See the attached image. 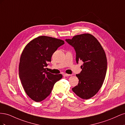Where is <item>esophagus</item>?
<instances>
[{
    "instance_id": "obj_1",
    "label": "esophagus",
    "mask_w": 125,
    "mask_h": 125,
    "mask_svg": "<svg viewBox=\"0 0 125 125\" xmlns=\"http://www.w3.org/2000/svg\"><path fill=\"white\" fill-rule=\"evenodd\" d=\"M63 77H69V76H70V75H71V74H70L63 73Z\"/></svg>"
}]
</instances>
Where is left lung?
<instances>
[{
    "mask_svg": "<svg viewBox=\"0 0 125 125\" xmlns=\"http://www.w3.org/2000/svg\"><path fill=\"white\" fill-rule=\"evenodd\" d=\"M67 42L73 47L76 52V62H83L82 70L76 74L78 85L72 89L82 99L91 98L98 92L104 81L107 71V59L99 42L89 33L77 35Z\"/></svg>",
    "mask_w": 125,
    "mask_h": 125,
    "instance_id": "left-lung-1",
    "label": "left lung"
}]
</instances>
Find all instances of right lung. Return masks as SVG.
<instances>
[{"label": "right lung", "instance_id": "1", "mask_svg": "<svg viewBox=\"0 0 125 125\" xmlns=\"http://www.w3.org/2000/svg\"><path fill=\"white\" fill-rule=\"evenodd\" d=\"M64 41L54 37L41 36L30 41L21 55L19 74L26 94L36 102L50 95L55 83L62 77L46 70L48 62Z\"/></svg>", "mask_w": 125, "mask_h": 125}]
</instances>
